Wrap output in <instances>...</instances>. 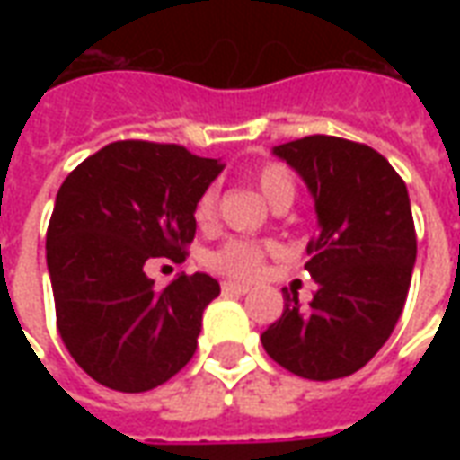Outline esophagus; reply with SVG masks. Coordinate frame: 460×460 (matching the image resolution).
<instances>
[{
    "instance_id": "34e87169",
    "label": "esophagus",
    "mask_w": 460,
    "mask_h": 460,
    "mask_svg": "<svg viewBox=\"0 0 460 460\" xmlns=\"http://www.w3.org/2000/svg\"><path fill=\"white\" fill-rule=\"evenodd\" d=\"M221 290H224V293L243 296V293H249V286H246V283H231V280H226V283H221Z\"/></svg>"
}]
</instances>
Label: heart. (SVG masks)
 Instances as JSON below:
<instances>
[{
	"instance_id": "heart-1",
	"label": "heart",
	"mask_w": 460,
	"mask_h": 460,
	"mask_svg": "<svg viewBox=\"0 0 460 460\" xmlns=\"http://www.w3.org/2000/svg\"><path fill=\"white\" fill-rule=\"evenodd\" d=\"M253 181L273 209L279 207L288 209L296 199V180L288 167L280 162H263L259 170L253 172ZM214 217H217V190L207 187L194 204V221L199 226H209ZM266 251L269 246L253 243V241H226L224 246L207 256V266L231 279H253L266 261Z\"/></svg>"
}]
</instances>
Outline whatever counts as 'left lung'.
<instances>
[{"mask_svg": "<svg viewBox=\"0 0 460 460\" xmlns=\"http://www.w3.org/2000/svg\"><path fill=\"white\" fill-rule=\"evenodd\" d=\"M315 201L318 236L308 243L315 296L300 308L283 288V315L263 349L305 379L355 375L385 345L402 315L416 261V231L404 180L372 147L310 135L273 147Z\"/></svg>", "mask_w": 460, "mask_h": 460, "instance_id": "left-lung-1", "label": "left lung"}]
</instances>
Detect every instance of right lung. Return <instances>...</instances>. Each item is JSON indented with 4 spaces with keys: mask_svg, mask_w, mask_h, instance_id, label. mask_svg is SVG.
<instances>
[{
    "mask_svg": "<svg viewBox=\"0 0 460 460\" xmlns=\"http://www.w3.org/2000/svg\"><path fill=\"white\" fill-rule=\"evenodd\" d=\"M221 170L219 160L180 145L120 140L61 184L46 231L56 325L98 385L147 392L194 355L219 283L207 273H180L157 290L145 263L184 261L197 231L194 204Z\"/></svg>",
    "mask_w": 460,
    "mask_h": 460,
    "instance_id": "right-lung-1",
    "label": "right lung"
}]
</instances>
